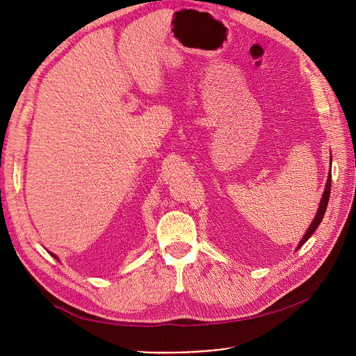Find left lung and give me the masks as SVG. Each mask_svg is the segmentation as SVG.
<instances>
[{
    "mask_svg": "<svg viewBox=\"0 0 356 356\" xmlns=\"http://www.w3.org/2000/svg\"><path fill=\"white\" fill-rule=\"evenodd\" d=\"M330 161H332V156H330ZM332 165V164H330ZM332 168V167H330ZM332 172V170H330ZM330 186H332V175L329 173V176H327V181H326V188H324V192H323V196H321V199H320V205H318V209H317V213H316V216H314V220H313V222L310 224V227H308V229L305 231V234L302 236V238H301V241L298 243V245H297V250L300 249V247L312 237V234L314 233V231L318 228V225H320V222H321V220H323V216H324V212H326V208H327V204H329V197H330Z\"/></svg>",
    "mask_w": 356,
    "mask_h": 356,
    "instance_id": "obj_1",
    "label": "left lung"
}]
</instances>
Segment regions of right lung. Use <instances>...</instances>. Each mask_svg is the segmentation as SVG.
Wrapping results in <instances>:
<instances>
[{
  "instance_id": "1",
  "label": "right lung",
  "mask_w": 356,
  "mask_h": 356,
  "mask_svg": "<svg viewBox=\"0 0 356 356\" xmlns=\"http://www.w3.org/2000/svg\"><path fill=\"white\" fill-rule=\"evenodd\" d=\"M49 253H51V252H49ZM51 256H52V257H54V259H56V260H59V259H58V257H56V254H54V253H51Z\"/></svg>"
}]
</instances>
